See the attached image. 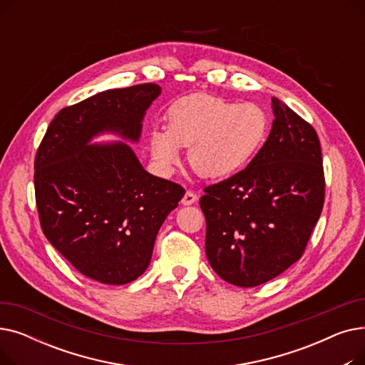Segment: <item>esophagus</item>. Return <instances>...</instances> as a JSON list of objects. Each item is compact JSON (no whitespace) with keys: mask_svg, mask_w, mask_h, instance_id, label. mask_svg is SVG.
Instances as JSON below:
<instances>
[{"mask_svg":"<svg viewBox=\"0 0 365 365\" xmlns=\"http://www.w3.org/2000/svg\"><path fill=\"white\" fill-rule=\"evenodd\" d=\"M197 200H198V195L195 192H192V190H186L183 198H182V204L183 205H190V204L197 202Z\"/></svg>","mask_w":365,"mask_h":365,"instance_id":"34e87169","label":"esophagus"}]
</instances>
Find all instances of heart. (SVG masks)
<instances>
[{
  "label": "heart",
  "mask_w": 365,
  "mask_h": 365,
  "mask_svg": "<svg viewBox=\"0 0 365 365\" xmlns=\"http://www.w3.org/2000/svg\"><path fill=\"white\" fill-rule=\"evenodd\" d=\"M266 133L267 117L260 106L194 94L168 109L165 131H150L149 150L158 165L170 167L179 158V148H189V165L200 176L225 179L256 157Z\"/></svg>",
  "instance_id": "1"
}]
</instances>
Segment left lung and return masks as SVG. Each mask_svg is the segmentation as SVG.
I'll use <instances>...</instances> for the list:
<instances>
[{
	"mask_svg": "<svg viewBox=\"0 0 365 365\" xmlns=\"http://www.w3.org/2000/svg\"><path fill=\"white\" fill-rule=\"evenodd\" d=\"M267 140L244 170L204 187L205 255L238 287L269 281L297 262L321 216L325 178L315 128L272 98Z\"/></svg>",
	"mask_w": 365,
	"mask_h": 365,
	"instance_id": "1",
	"label": "left lung"
}]
</instances>
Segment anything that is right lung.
<instances>
[{
    "instance_id": "obj_1",
    "label": "right lung",
    "mask_w": 365,
    "mask_h": 365,
    "mask_svg": "<svg viewBox=\"0 0 365 365\" xmlns=\"http://www.w3.org/2000/svg\"><path fill=\"white\" fill-rule=\"evenodd\" d=\"M158 84L106 90L56 113L35 153V202L50 244L78 272L103 284L139 278L179 183L152 176L125 143L88 145L103 130L138 140Z\"/></svg>"
}]
</instances>
